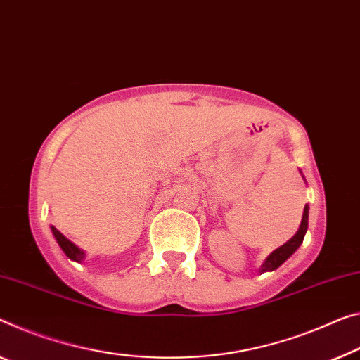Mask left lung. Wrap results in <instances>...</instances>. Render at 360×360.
Instances as JSON below:
<instances>
[{"instance_id":"obj_1","label":"left lung","mask_w":360,"mask_h":360,"mask_svg":"<svg viewBox=\"0 0 360 360\" xmlns=\"http://www.w3.org/2000/svg\"><path fill=\"white\" fill-rule=\"evenodd\" d=\"M302 179H304V175H302ZM304 180H306V179H304ZM307 224H309V206L306 204V206H304L301 225L295 233V236L290 238V240L286 241L285 245H281L280 248H276L274 252L269 254L267 259H265L261 267H259V274L274 272V270L278 269L280 265L291 256V254L296 252V250L301 246V243L304 240V235H306V231H307Z\"/></svg>"}]
</instances>
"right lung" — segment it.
<instances>
[{
    "label": "right lung",
    "instance_id": "add662e5",
    "mask_svg": "<svg viewBox=\"0 0 360 360\" xmlns=\"http://www.w3.org/2000/svg\"><path fill=\"white\" fill-rule=\"evenodd\" d=\"M51 231H53L54 238H56V241H58V245L60 246V250L64 251V254L70 259V261H75V262H84V261H85L86 254H85L84 250H80V248L77 246L75 243H72V241L69 240V238H65V236H64L63 233H60V231L56 229V226L51 225Z\"/></svg>",
    "mask_w": 360,
    "mask_h": 360
}]
</instances>
